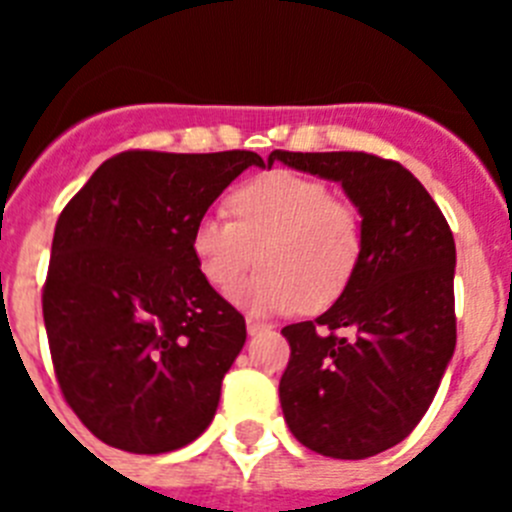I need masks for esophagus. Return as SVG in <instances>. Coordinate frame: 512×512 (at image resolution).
Returning a JSON list of instances; mask_svg holds the SVG:
<instances>
[{
	"instance_id": "esophagus-1",
	"label": "esophagus",
	"mask_w": 512,
	"mask_h": 512,
	"mask_svg": "<svg viewBox=\"0 0 512 512\" xmlns=\"http://www.w3.org/2000/svg\"><path fill=\"white\" fill-rule=\"evenodd\" d=\"M246 330H248V336H259V333H264V330H269V325L261 323V320L248 318V320H246Z\"/></svg>"
}]
</instances>
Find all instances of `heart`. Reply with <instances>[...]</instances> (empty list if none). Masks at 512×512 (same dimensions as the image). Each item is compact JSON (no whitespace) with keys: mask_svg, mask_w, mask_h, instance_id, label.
Wrapping results in <instances>:
<instances>
[{"mask_svg":"<svg viewBox=\"0 0 512 512\" xmlns=\"http://www.w3.org/2000/svg\"><path fill=\"white\" fill-rule=\"evenodd\" d=\"M233 220L197 217L192 256L202 277L228 292L256 260L265 269L233 289L251 312H318L354 282L364 256V220L351 202L330 197L328 184L292 171H269L230 194Z\"/></svg>","mask_w":512,"mask_h":512,"instance_id":"heart-1","label":"heart"}]
</instances>
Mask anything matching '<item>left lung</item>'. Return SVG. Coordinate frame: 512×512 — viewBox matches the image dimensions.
<instances>
[{"mask_svg": "<svg viewBox=\"0 0 512 512\" xmlns=\"http://www.w3.org/2000/svg\"><path fill=\"white\" fill-rule=\"evenodd\" d=\"M274 161L338 182L364 220L354 282L320 318L282 328L292 348L279 382L284 420L315 454H382L420 423L454 356V235L397 161L271 151L266 166Z\"/></svg>", "mask_w": 512, "mask_h": 512, "instance_id": "left-lung-1", "label": "left lung"}]
</instances>
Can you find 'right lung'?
Masks as SVG:
<instances>
[{
    "label": "right lung",
    "mask_w": 512,
    "mask_h": 512,
    "mask_svg": "<svg viewBox=\"0 0 512 512\" xmlns=\"http://www.w3.org/2000/svg\"><path fill=\"white\" fill-rule=\"evenodd\" d=\"M253 151H125L56 223L43 320L61 392L107 446L182 449L212 423L246 320L192 256L197 217Z\"/></svg>",
    "instance_id": "right-lung-1"
}]
</instances>
